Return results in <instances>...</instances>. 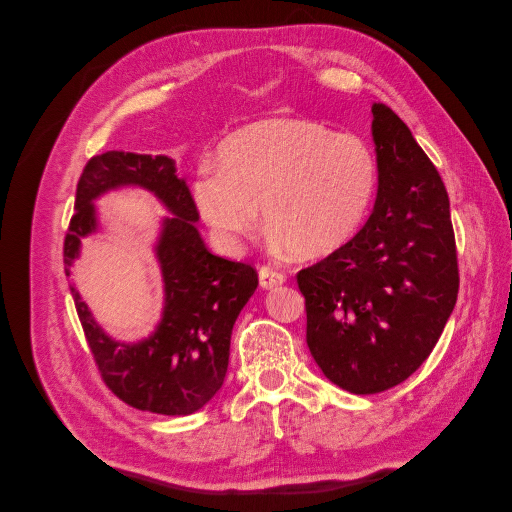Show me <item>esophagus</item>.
<instances>
[{
	"instance_id": "1",
	"label": "esophagus",
	"mask_w": 512,
	"mask_h": 512,
	"mask_svg": "<svg viewBox=\"0 0 512 512\" xmlns=\"http://www.w3.org/2000/svg\"><path fill=\"white\" fill-rule=\"evenodd\" d=\"M258 277H260V286L265 288V290H271L275 286H282L286 282V275L271 269V267H260Z\"/></svg>"
}]
</instances>
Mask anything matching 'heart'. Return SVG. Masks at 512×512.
Instances as JSON below:
<instances>
[{
	"label": "heart",
	"instance_id": "1",
	"mask_svg": "<svg viewBox=\"0 0 512 512\" xmlns=\"http://www.w3.org/2000/svg\"><path fill=\"white\" fill-rule=\"evenodd\" d=\"M192 179L200 218L237 247L260 222L301 258H324L359 232L374 205L380 164L365 138L305 117H269L228 134Z\"/></svg>",
	"mask_w": 512,
	"mask_h": 512
}]
</instances>
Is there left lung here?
I'll return each instance as SVG.
<instances>
[{"mask_svg":"<svg viewBox=\"0 0 512 512\" xmlns=\"http://www.w3.org/2000/svg\"><path fill=\"white\" fill-rule=\"evenodd\" d=\"M380 164L374 211L333 254L297 273L307 346L354 395L393 389L425 363L459 292L455 232L442 177L389 106H371Z\"/></svg>","mask_w":512,"mask_h":512,"instance_id":"8db88e82","label":"left lung"}]
</instances>
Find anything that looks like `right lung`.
<instances>
[{
    "mask_svg": "<svg viewBox=\"0 0 512 512\" xmlns=\"http://www.w3.org/2000/svg\"><path fill=\"white\" fill-rule=\"evenodd\" d=\"M121 185L153 192L173 213L162 220L156 243L164 282L162 320L143 342H117L102 331L79 290L70 286L76 314L102 380L121 401L166 416L192 414L222 389L232 327L258 286V273L245 262L207 250L196 228L198 211L190 188L177 177L173 160L106 151L87 162L76 185V211L64 241L66 275L81 254L83 237L98 230L94 200Z\"/></svg>",
    "mask_w": 512,
    "mask_h": 512,
    "instance_id": "right-lung-1",
    "label": "right lung"
}]
</instances>
